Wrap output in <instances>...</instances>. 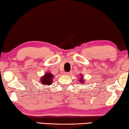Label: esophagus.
Masks as SVG:
<instances>
[{
  "instance_id": "1",
  "label": "esophagus",
  "mask_w": 129,
  "mask_h": 129,
  "mask_svg": "<svg viewBox=\"0 0 129 129\" xmlns=\"http://www.w3.org/2000/svg\"><path fill=\"white\" fill-rule=\"evenodd\" d=\"M70 74H71V73H70V72H66V73H65V75H69Z\"/></svg>"
}]
</instances>
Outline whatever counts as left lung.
<instances>
[{"label":"left lung","mask_w":129,"mask_h":129,"mask_svg":"<svg viewBox=\"0 0 129 129\" xmlns=\"http://www.w3.org/2000/svg\"><path fill=\"white\" fill-rule=\"evenodd\" d=\"M80 82H81V83H83V82H84L83 79V77L82 76H81V77H80Z\"/></svg>","instance_id":"left-lung-1"}]
</instances>
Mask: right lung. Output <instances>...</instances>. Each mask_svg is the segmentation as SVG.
<instances>
[{
	"label": "right lung",
	"mask_w": 129,
	"mask_h": 129,
	"mask_svg": "<svg viewBox=\"0 0 129 129\" xmlns=\"http://www.w3.org/2000/svg\"><path fill=\"white\" fill-rule=\"evenodd\" d=\"M53 77V75L51 73H46L44 77H42L41 78V81L42 84L44 85H50L52 83Z\"/></svg>",
	"instance_id": "add662e5"
}]
</instances>
